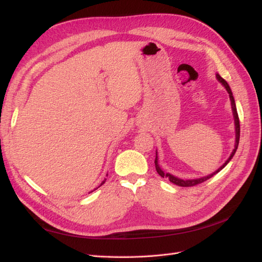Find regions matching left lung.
<instances>
[{"label":"left lung","instance_id":"obj_1","mask_svg":"<svg viewBox=\"0 0 262 262\" xmlns=\"http://www.w3.org/2000/svg\"><path fill=\"white\" fill-rule=\"evenodd\" d=\"M216 78H217V80H219L222 84H223V86L226 89L227 93L229 94V99H231L232 110H233V115H234V121H235V131H236L235 147H234L233 152H232L231 156H229L228 160H227L223 165H222L217 170H215L213 173H211V175H208V176H205V177H201V178H198V179H189V180H182V179H179V178H177V177H175V176L170 175V173H168V172H164V171L161 169L160 165H158V158H157V153H156V157H155V168H156V171L158 172V175H160V176L163 177V178H168L170 182H172V184H175V185H177V186H180V187H192V186H196V185H199V184H202L203 181L210 179V178L213 177L214 175H216V173H217L220 170L223 169V168L225 167V166L228 164V162L232 160L234 154L236 153L237 147H238L239 137H241V124H239L238 114H237V109H236V105H235V99H234V97H233V93H232V91H231V87L228 86L227 82L224 80V78H222L219 74H216Z\"/></svg>","mask_w":262,"mask_h":262}]
</instances>
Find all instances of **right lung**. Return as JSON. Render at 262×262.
I'll return each mask as SVG.
<instances>
[{"label": "right lung", "mask_w": 262, "mask_h": 262, "mask_svg": "<svg viewBox=\"0 0 262 262\" xmlns=\"http://www.w3.org/2000/svg\"><path fill=\"white\" fill-rule=\"evenodd\" d=\"M105 181H106V179H105L104 181H102V182H101V184H100V186H102V185H104V184H105ZM100 186H99V187H100Z\"/></svg>", "instance_id": "1"}]
</instances>
